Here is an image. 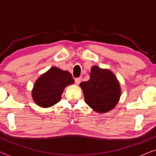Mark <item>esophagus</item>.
Listing matches in <instances>:
<instances>
[{"label": "esophagus", "instance_id": "obj_1", "mask_svg": "<svg viewBox=\"0 0 156 156\" xmlns=\"http://www.w3.org/2000/svg\"><path fill=\"white\" fill-rule=\"evenodd\" d=\"M81 81H82V77L76 78V79H75V83H76V84H80V83L81 82Z\"/></svg>", "mask_w": 156, "mask_h": 156}]
</instances>
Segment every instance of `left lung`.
I'll list each match as a JSON object with an SVG mask.
<instances>
[{
  "label": "left lung",
  "mask_w": 156,
  "mask_h": 156,
  "mask_svg": "<svg viewBox=\"0 0 156 156\" xmlns=\"http://www.w3.org/2000/svg\"><path fill=\"white\" fill-rule=\"evenodd\" d=\"M85 102L99 113L112 110L121 97L119 81L110 70L102 69L97 66L91 69L90 79L80 83Z\"/></svg>",
  "instance_id": "left-lung-1"
}]
</instances>
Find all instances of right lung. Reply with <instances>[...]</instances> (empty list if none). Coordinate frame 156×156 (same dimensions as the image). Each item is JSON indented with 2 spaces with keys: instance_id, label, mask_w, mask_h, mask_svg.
I'll use <instances>...</instances> for the list:
<instances>
[{
  "instance_id": "obj_1",
  "label": "right lung",
  "mask_w": 156,
  "mask_h": 156,
  "mask_svg": "<svg viewBox=\"0 0 156 156\" xmlns=\"http://www.w3.org/2000/svg\"><path fill=\"white\" fill-rule=\"evenodd\" d=\"M74 82L71 73L53 67L39 77L34 85L33 98L38 106L50 107L61 99L64 89Z\"/></svg>"
}]
</instances>
